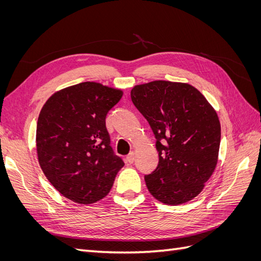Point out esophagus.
Returning <instances> with one entry per match:
<instances>
[{
    "label": "esophagus",
    "instance_id": "obj_1",
    "mask_svg": "<svg viewBox=\"0 0 261 261\" xmlns=\"http://www.w3.org/2000/svg\"><path fill=\"white\" fill-rule=\"evenodd\" d=\"M134 160H135V153L134 152H130L127 156H126V162L132 164L134 162Z\"/></svg>",
    "mask_w": 261,
    "mask_h": 261
}]
</instances>
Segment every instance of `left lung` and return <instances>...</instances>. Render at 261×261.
<instances>
[{
  "mask_svg": "<svg viewBox=\"0 0 261 261\" xmlns=\"http://www.w3.org/2000/svg\"><path fill=\"white\" fill-rule=\"evenodd\" d=\"M134 106L156 139L159 164L145 175L155 199L167 204L192 200L216 169L221 140L218 115L193 86L155 81L135 86Z\"/></svg>",
  "mask_w": 261,
  "mask_h": 261,
  "instance_id": "1",
  "label": "left lung"
}]
</instances>
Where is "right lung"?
Masks as SVG:
<instances>
[{
    "label": "right lung",
    "mask_w": 261,
    "mask_h": 261,
    "mask_svg": "<svg viewBox=\"0 0 261 261\" xmlns=\"http://www.w3.org/2000/svg\"><path fill=\"white\" fill-rule=\"evenodd\" d=\"M122 96L121 90L87 82L55 92L44 103L37 123L38 160L66 198L83 204L102 199L124 167L106 126Z\"/></svg>",
    "instance_id": "1"
}]
</instances>
